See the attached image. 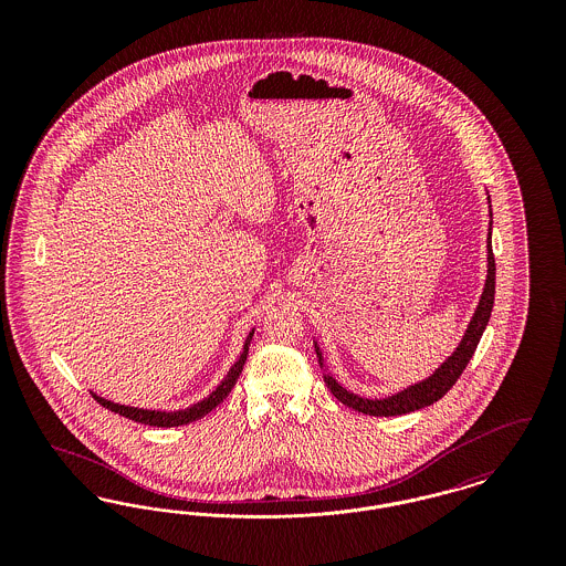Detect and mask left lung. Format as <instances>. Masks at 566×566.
Segmentation results:
<instances>
[{
	"label": "left lung",
	"mask_w": 566,
	"mask_h": 566,
	"mask_svg": "<svg viewBox=\"0 0 566 566\" xmlns=\"http://www.w3.org/2000/svg\"><path fill=\"white\" fill-rule=\"evenodd\" d=\"M492 216V212H490ZM494 280H496V265H494V254H492V222H490V233H488V277H485L484 293L480 298V305L469 323V328L460 342L457 352L452 356H448V360L432 374L429 379L413 384L409 388H405L401 392L386 397V399H365L358 395H352L346 388H342L331 376H324V384L328 386V390L333 392V397L337 401L352 407L354 411L367 413V416H403L409 411L429 407V405L439 401L454 384L458 377L462 376L464 367L469 365V360L473 358L475 348L484 335L485 324L490 321L492 314V305H494ZM318 360L323 365V356L316 346Z\"/></svg>",
	"instance_id": "left-lung-1"
}]
</instances>
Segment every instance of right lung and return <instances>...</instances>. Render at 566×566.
Wrapping results in <instances>:
<instances>
[{"instance_id":"right-lung-1","label":"right lung","mask_w":566,"mask_h":566,"mask_svg":"<svg viewBox=\"0 0 566 566\" xmlns=\"http://www.w3.org/2000/svg\"><path fill=\"white\" fill-rule=\"evenodd\" d=\"M252 333H254V331H252ZM252 333L248 335V339H245V344H243L240 360L231 367V371L222 379V384L216 388L214 392H212L208 399H203V401H199V403H195L192 407H187V409H182V411H150V409H137V407H127V405L112 403V401H106V399H102V397H97V395H93V399H95L97 403L104 405L109 411H114V413H118V416H125V418L135 420V422H139V424L161 427V429L163 427H182V424H189L192 420H199V418H203L206 413H210L216 405L222 403V399H227V395L231 392V388L235 386L238 377L242 374L243 363H245V358H248V346H250Z\"/></svg>"}]
</instances>
